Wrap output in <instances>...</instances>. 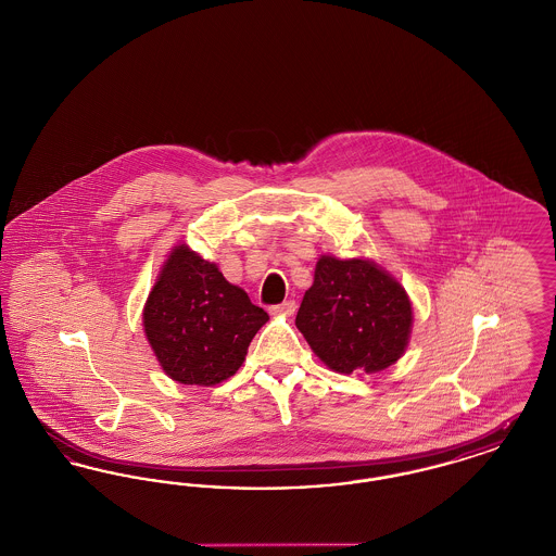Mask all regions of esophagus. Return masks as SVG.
I'll list each match as a JSON object with an SVG mask.
<instances>
[{"mask_svg": "<svg viewBox=\"0 0 556 556\" xmlns=\"http://www.w3.org/2000/svg\"><path fill=\"white\" fill-rule=\"evenodd\" d=\"M295 313V302L293 300H286L277 306H270V315H281V317H291Z\"/></svg>", "mask_w": 556, "mask_h": 556, "instance_id": "obj_1", "label": "esophagus"}]
</instances>
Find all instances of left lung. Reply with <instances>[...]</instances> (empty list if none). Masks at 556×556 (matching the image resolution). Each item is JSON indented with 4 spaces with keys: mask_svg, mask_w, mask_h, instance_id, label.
<instances>
[{
    "mask_svg": "<svg viewBox=\"0 0 556 556\" xmlns=\"http://www.w3.org/2000/svg\"><path fill=\"white\" fill-rule=\"evenodd\" d=\"M295 327L338 372H377L404 354L413 306L404 288L372 261L320 256Z\"/></svg>",
    "mask_w": 556,
    "mask_h": 556,
    "instance_id": "1",
    "label": "left lung"
}]
</instances>
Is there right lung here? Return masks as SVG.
<instances>
[{
    "mask_svg": "<svg viewBox=\"0 0 556 556\" xmlns=\"http://www.w3.org/2000/svg\"><path fill=\"white\" fill-rule=\"evenodd\" d=\"M266 320L245 291L186 243L166 258L143 308L160 367L186 386H216L236 375Z\"/></svg>",
    "mask_w": 556,
    "mask_h": 556,
    "instance_id": "add662e5",
    "label": "right lung"
}]
</instances>
